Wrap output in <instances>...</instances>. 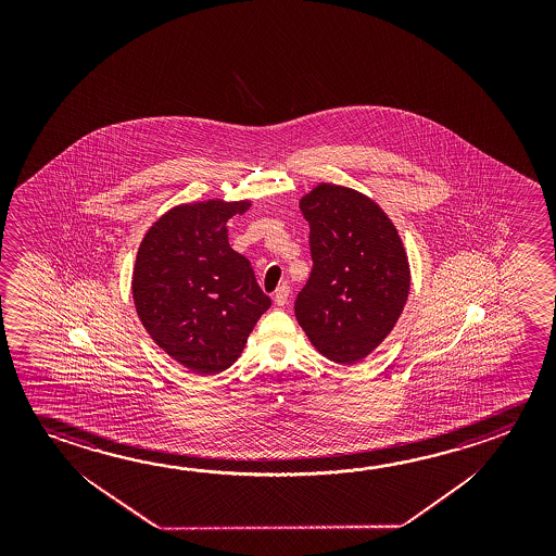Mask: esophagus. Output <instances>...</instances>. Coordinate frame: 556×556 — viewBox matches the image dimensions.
I'll list each match as a JSON object with an SVG mask.
<instances>
[{
    "mask_svg": "<svg viewBox=\"0 0 556 556\" xmlns=\"http://www.w3.org/2000/svg\"><path fill=\"white\" fill-rule=\"evenodd\" d=\"M289 294H291V287L287 282H282L277 287V291L274 294V301L277 306H285L289 302Z\"/></svg>",
    "mask_w": 556,
    "mask_h": 556,
    "instance_id": "34e87169",
    "label": "esophagus"
}]
</instances>
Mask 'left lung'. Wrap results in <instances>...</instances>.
Listing matches in <instances>:
<instances>
[{
	"label": "left lung",
	"mask_w": 556,
	"mask_h": 556,
	"mask_svg": "<svg viewBox=\"0 0 556 556\" xmlns=\"http://www.w3.org/2000/svg\"><path fill=\"white\" fill-rule=\"evenodd\" d=\"M312 271L294 314L329 361L355 365L397 324L409 294V262L397 228L361 191L319 184L301 200Z\"/></svg>",
	"instance_id": "obj_1"
}]
</instances>
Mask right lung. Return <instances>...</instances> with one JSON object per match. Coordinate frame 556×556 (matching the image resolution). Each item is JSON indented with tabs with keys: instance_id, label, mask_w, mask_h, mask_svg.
I'll use <instances>...</instances> for the list:
<instances>
[{
	"instance_id": "obj_1",
	"label": "right lung",
	"mask_w": 556,
	"mask_h": 556,
	"mask_svg": "<svg viewBox=\"0 0 556 556\" xmlns=\"http://www.w3.org/2000/svg\"><path fill=\"white\" fill-rule=\"evenodd\" d=\"M250 201L184 203L164 213L137 252L134 302L156 345L198 376L227 370L271 306L244 255L228 247L227 220Z\"/></svg>"
}]
</instances>
